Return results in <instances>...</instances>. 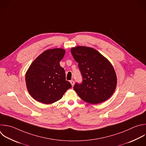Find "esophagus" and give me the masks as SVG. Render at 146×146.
I'll list each match as a JSON object with an SVG mask.
<instances>
[{"label": "esophagus", "mask_w": 146, "mask_h": 146, "mask_svg": "<svg viewBox=\"0 0 146 146\" xmlns=\"http://www.w3.org/2000/svg\"><path fill=\"white\" fill-rule=\"evenodd\" d=\"M70 83H71V84L72 86L73 87V86H74V84H75V82H74V80H70Z\"/></svg>", "instance_id": "obj_1"}]
</instances>
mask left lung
<instances>
[{
  "mask_svg": "<svg viewBox=\"0 0 146 146\" xmlns=\"http://www.w3.org/2000/svg\"><path fill=\"white\" fill-rule=\"evenodd\" d=\"M71 54L82 76L74 90L84 102L99 104L109 99L115 90L117 78L111 63L96 50L84 46L72 48Z\"/></svg>",
  "mask_w": 146,
  "mask_h": 146,
  "instance_id": "obj_1",
  "label": "left lung"
}]
</instances>
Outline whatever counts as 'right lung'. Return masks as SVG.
<instances>
[{"instance_id":"1","label":"right lung","mask_w":146,"mask_h":146,"mask_svg":"<svg viewBox=\"0 0 146 146\" xmlns=\"http://www.w3.org/2000/svg\"><path fill=\"white\" fill-rule=\"evenodd\" d=\"M66 51L62 48L47 50L32 63L26 74L29 92L36 101L51 104L60 99L71 83L59 62Z\"/></svg>"}]
</instances>
